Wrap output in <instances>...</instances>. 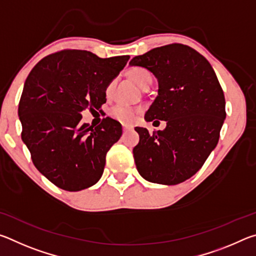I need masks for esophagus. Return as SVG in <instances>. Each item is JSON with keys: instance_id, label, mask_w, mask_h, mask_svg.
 <instances>
[{"instance_id": "34e87169", "label": "esophagus", "mask_w": 256, "mask_h": 256, "mask_svg": "<svg viewBox=\"0 0 256 256\" xmlns=\"http://www.w3.org/2000/svg\"><path fill=\"white\" fill-rule=\"evenodd\" d=\"M133 128L130 126V125H123V131L124 132H128V131H131Z\"/></svg>"}]
</instances>
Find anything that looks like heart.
I'll list each match as a JSON object with an SVG mask.
<instances>
[{
    "label": "heart",
    "instance_id": "1",
    "mask_svg": "<svg viewBox=\"0 0 256 256\" xmlns=\"http://www.w3.org/2000/svg\"><path fill=\"white\" fill-rule=\"evenodd\" d=\"M130 76L131 79L136 82V84L141 86V88H144L148 84H151L152 82V78H151L150 73L146 70V68H134L130 71ZM114 89H115V82L112 81L106 86V96L110 97L112 94H114ZM110 114L112 118L120 120V122L123 123H132L134 122V120L136 118L138 115V110L134 107L128 106V105H123V104H118V105L114 106L110 110Z\"/></svg>",
    "mask_w": 256,
    "mask_h": 256
}]
</instances>
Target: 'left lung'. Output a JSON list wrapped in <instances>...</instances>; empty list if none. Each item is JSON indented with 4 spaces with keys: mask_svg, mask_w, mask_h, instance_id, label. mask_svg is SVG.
<instances>
[{
    "mask_svg": "<svg viewBox=\"0 0 256 256\" xmlns=\"http://www.w3.org/2000/svg\"><path fill=\"white\" fill-rule=\"evenodd\" d=\"M130 66L157 78L158 96L144 118L167 124L152 133L136 128V170L151 183L180 184L200 170L218 144L226 118L222 86L204 56L183 44L157 47L133 58Z\"/></svg>",
    "mask_w": 256,
    "mask_h": 256,
    "instance_id": "left-lung-1",
    "label": "left lung"
}]
</instances>
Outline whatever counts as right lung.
<instances>
[{
    "label": "right lung",
    "mask_w": 256,
    "mask_h": 256,
    "mask_svg": "<svg viewBox=\"0 0 256 256\" xmlns=\"http://www.w3.org/2000/svg\"><path fill=\"white\" fill-rule=\"evenodd\" d=\"M128 58L64 50L46 56L30 71L18 108L21 138L34 167L58 188L76 192L100 180L106 154L120 140L122 125L106 118L94 128L81 123V112L106 102L107 84Z\"/></svg>",
    "instance_id": "1"
}]
</instances>
